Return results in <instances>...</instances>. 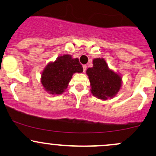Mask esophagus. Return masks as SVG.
Returning <instances> with one entry per match:
<instances>
[{
    "mask_svg": "<svg viewBox=\"0 0 156 156\" xmlns=\"http://www.w3.org/2000/svg\"><path fill=\"white\" fill-rule=\"evenodd\" d=\"M87 69V66L86 65H83V73H85Z\"/></svg>",
    "mask_w": 156,
    "mask_h": 156,
    "instance_id": "34e87169",
    "label": "esophagus"
}]
</instances>
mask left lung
<instances>
[{
  "instance_id": "1",
  "label": "left lung",
  "mask_w": 156,
  "mask_h": 156,
  "mask_svg": "<svg viewBox=\"0 0 156 156\" xmlns=\"http://www.w3.org/2000/svg\"><path fill=\"white\" fill-rule=\"evenodd\" d=\"M93 66L86 71L90 83L91 93L101 100L112 99L122 87V76L111 69L104 58L93 59Z\"/></svg>"
}]
</instances>
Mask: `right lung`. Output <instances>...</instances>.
<instances>
[{
	"instance_id": "1",
	"label": "right lung",
	"mask_w": 156,
	"mask_h": 156,
	"mask_svg": "<svg viewBox=\"0 0 156 156\" xmlns=\"http://www.w3.org/2000/svg\"><path fill=\"white\" fill-rule=\"evenodd\" d=\"M82 72L83 67L78 58L63 55L46 65L41 74L40 81L49 94L60 95L68 87L73 74Z\"/></svg>"
}]
</instances>
